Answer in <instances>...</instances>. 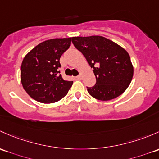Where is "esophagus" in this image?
<instances>
[{
    "label": "esophagus",
    "mask_w": 159,
    "mask_h": 159,
    "mask_svg": "<svg viewBox=\"0 0 159 159\" xmlns=\"http://www.w3.org/2000/svg\"><path fill=\"white\" fill-rule=\"evenodd\" d=\"M76 78H77V79H78V80H81V78H82V76H81V75L80 74L79 75H78V76H77Z\"/></svg>",
    "instance_id": "34e87169"
}]
</instances>
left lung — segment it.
Listing matches in <instances>:
<instances>
[{
  "instance_id": "8db88e82",
  "label": "left lung",
  "mask_w": 159,
  "mask_h": 159,
  "mask_svg": "<svg viewBox=\"0 0 159 159\" xmlns=\"http://www.w3.org/2000/svg\"><path fill=\"white\" fill-rule=\"evenodd\" d=\"M71 41L93 68L96 84L87 87L90 95L99 101H110L126 91L133 76V66L126 50L101 36H77Z\"/></svg>"
}]
</instances>
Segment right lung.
I'll return each mask as SVG.
<instances>
[{"label":"right lung","instance_id":"obj_1","mask_svg":"<svg viewBox=\"0 0 159 159\" xmlns=\"http://www.w3.org/2000/svg\"><path fill=\"white\" fill-rule=\"evenodd\" d=\"M71 38L52 39L39 43L27 53L21 65V83L26 92L43 103L57 102L68 93L73 81H65L58 68L61 55Z\"/></svg>","mask_w":159,"mask_h":159}]
</instances>
